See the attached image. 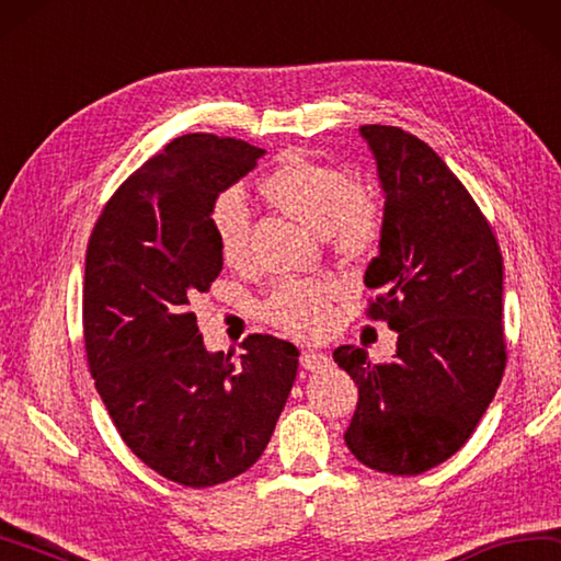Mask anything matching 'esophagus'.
<instances>
[{
  "label": "esophagus",
  "mask_w": 561,
  "mask_h": 561,
  "mask_svg": "<svg viewBox=\"0 0 561 561\" xmlns=\"http://www.w3.org/2000/svg\"><path fill=\"white\" fill-rule=\"evenodd\" d=\"M329 358L323 353H313V351H304L301 353V368L309 373H319L323 368H329Z\"/></svg>",
  "instance_id": "34e87169"
}]
</instances>
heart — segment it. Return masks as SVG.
<instances>
[{
    "instance_id": "b5f03b06",
    "label": "heart",
    "mask_w": 561,
    "mask_h": 561,
    "mask_svg": "<svg viewBox=\"0 0 561 561\" xmlns=\"http://www.w3.org/2000/svg\"><path fill=\"white\" fill-rule=\"evenodd\" d=\"M262 198L304 226L323 232L343 260H363L382 240V208L368 191L355 188L343 169L301 154H284L260 179ZM208 228L220 260L240 267L248 260L250 218L238 193H220L208 210ZM333 284L325 279H287L262 301V316L284 333L316 339L331 319Z\"/></svg>"
}]
</instances>
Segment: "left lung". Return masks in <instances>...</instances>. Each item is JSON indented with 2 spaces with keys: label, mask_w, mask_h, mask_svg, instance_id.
<instances>
[{
  "label": "left lung",
  "mask_w": 561,
  "mask_h": 561,
  "mask_svg": "<svg viewBox=\"0 0 561 561\" xmlns=\"http://www.w3.org/2000/svg\"><path fill=\"white\" fill-rule=\"evenodd\" d=\"M360 135L385 191L380 254L365 272L380 294L365 313L397 331V353L373 363L355 345L333 351L360 394L345 444L375 471L420 476L461 449L503 380V254L430 145L387 125Z\"/></svg>",
  "instance_id": "left-lung-1"
}]
</instances>
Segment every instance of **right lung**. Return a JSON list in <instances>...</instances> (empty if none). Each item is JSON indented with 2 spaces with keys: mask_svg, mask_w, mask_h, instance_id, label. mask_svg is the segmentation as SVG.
Here are the masks:
<instances>
[{
  "mask_svg": "<svg viewBox=\"0 0 561 561\" xmlns=\"http://www.w3.org/2000/svg\"><path fill=\"white\" fill-rule=\"evenodd\" d=\"M262 154L232 137H176L112 193L88 240V368L131 454L186 488L245 473L297 380L291 343L254 333L240 358L208 353L193 313L222 270L208 210Z\"/></svg>",
  "mask_w": 561,
  "mask_h": 561,
  "instance_id": "right-lung-1",
  "label": "right lung"
}]
</instances>
